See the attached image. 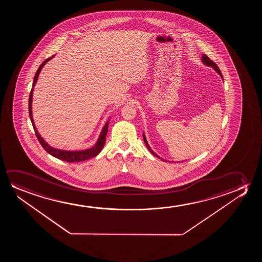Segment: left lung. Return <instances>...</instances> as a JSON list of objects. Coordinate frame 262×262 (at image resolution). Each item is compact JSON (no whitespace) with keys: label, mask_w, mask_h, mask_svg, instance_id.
Instances as JSON below:
<instances>
[{"label":"left lung","mask_w":262,"mask_h":262,"mask_svg":"<svg viewBox=\"0 0 262 262\" xmlns=\"http://www.w3.org/2000/svg\"><path fill=\"white\" fill-rule=\"evenodd\" d=\"M201 60H202V62L204 63L205 65H207V66H209V67H212V68L214 69L215 70V72H217L219 73V75H220V77L221 78H223L222 73H221V71L219 70V67H217V65L215 64V62L214 61H211L209 58L206 55V54H203L202 55V58H201ZM143 140L144 142H145V144H146V146H147V148H148V150H149V152H150L151 154L154 155L155 157H157V158H160V159H162L160 157H158V155L156 154L155 153L154 151L152 150L151 149V147H149V145H148V143H147V139H146V137H145V134L143 133ZM162 160H164V159H162Z\"/></svg>","instance_id":"8db88e82"}]
</instances>
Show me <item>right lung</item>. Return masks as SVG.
<instances>
[{
    "label": "right lung",
    "instance_id": "right-lung-1",
    "mask_svg": "<svg viewBox=\"0 0 262 262\" xmlns=\"http://www.w3.org/2000/svg\"><path fill=\"white\" fill-rule=\"evenodd\" d=\"M54 57V55L52 57L48 58L46 61H43L42 64L40 65L39 68L36 71V75L33 80L32 89L29 94V117L32 122L33 128L36 133V138L39 141L41 146L43 147V149L47 151V153L52 155L54 158H58V159H61L62 161L68 162V163H72V162H79L84 161L86 159H90V158H94L97 155L100 153L101 150L103 149L104 147V143H105V137L107 134L108 132V124H109V121L106 122V123L104 124V128L102 129L99 138L97 140V143L95 144V146L93 147H90L89 149H85V150L80 151H67V150H61V149H57V148H54L49 146L48 144L45 141L43 138L41 137L37 129H36V126H35V122L33 120L32 117V97H33V90H34V86H36V80L38 79V76H39L40 72L43 68L45 64L47 63V61H50L52 58Z\"/></svg>",
    "mask_w": 262,
    "mask_h": 262
}]
</instances>
